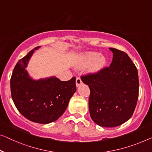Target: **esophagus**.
<instances>
[{
    "label": "esophagus",
    "mask_w": 152,
    "mask_h": 152,
    "mask_svg": "<svg viewBox=\"0 0 152 152\" xmlns=\"http://www.w3.org/2000/svg\"><path fill=\"white\" fill-rule=\"evenodd\" d=\"M81 84H82V80H81L80 78V77H77L76 80V87H78V86H80Z\"/></svg>",
    "instance_id": "esophagus-1"
}]
</instances>
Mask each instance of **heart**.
I'll return each instance as SVG.
<instances>
[{"instance_id": "b5f03b06", "label": "heart", "mask_w": 152, "mask_h": 152, "mask_svg": "<svg viewBox=\"0 0 152 152\" xmlns=\"http://www.w3.org/2000/svg\"><path fill=\"white\" fill-rule=\"evenodd\" d=\"M96 52H89L83 54L82 57V66H88L91 65L90 70L92 72H97L105 66L106 61L104 56Z\"/></svg>"}]
</instances>
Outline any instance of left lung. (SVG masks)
Listing matches in <instances>:
<instances>
[{
    "mask_svg": "<svg viewBox=\"0 0 152 152\" xmlns=\"http://www.w3.org/2000/svg\"><path fill=\"white\" fill-rule=\"evenodd\" d=\"M113 52L110 66L81 76L89 85L90 116L98 125L112 128L121 125L132 116L139 98V75L128 54Z\"/></svg>",
    "mask_w": 152,
    "mask_h": 152,
    "instance_id": "obj_1",
    "label": "left lung"
}]
</instances>
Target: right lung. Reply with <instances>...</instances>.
I'll use <instances>...</instances> for the list:
<instances>
[{"instance_id": "add662e5", "label": "right lung", "mask_w": 152, "mask_h": 152, "mask_svg": "<svg viewBox=\"0 0 152 152\" xmlns=\"http://www.w3.org/2000/svg\"><path fill=\"white\" fill-rule=\"evenodd\" d=\"M36 47L17 63L11 75V94L13 103L27 119L46 124L57 120L65 111L76 91V78L61 81L56 77L33 80L26 67Z\"/></svg>"}]
</instances>
